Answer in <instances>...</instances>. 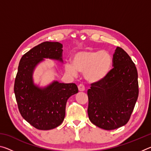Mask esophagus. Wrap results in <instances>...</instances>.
<instances>
[{"mask_svg":"<svg viewBox=\"0 0 151 151\" xmlns=\"http://www.w3.org/2000/svg\"><path fill=\"white\" fill-rule=\"evenodd\" d=\"M78 91H81V92H83L85 90V86H84L83 85H81V84L78 86Z\"/></svg>","mask_w":151,"mask_h":151,"instance_id":"1","label":"esophagus"}]
</instances>
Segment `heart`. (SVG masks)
<instances>
[{
	"mask_svg": "<svg viewBox=\"0 0 151 151\" xmlns=\"http://www.w3.org/2000/svg\"><path fill=\"white\" fill-rule=\"evenodd\" d=\"M112 66V57L106 50H83L73 55L72 63L65 64L66 73L76 75L84 73V78L90 83H98L109 75Z\"/></svg>",
	"mask_w": 151,
	"mask_h": 151,
	"instance_id": "b5f03b06",
	"label": "heart"
}]
</instances>
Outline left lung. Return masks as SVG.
I'll return each instance as SVG.
<instances>
[{
	"instance_id": "left-lung-1",
	"label": "left lung",
	"mask_w": 151,
	"mask_h": 151,
	"mask_svg": "<svg viewBox=\"0 0 151 151\" xmlns=\"http://www.w3.org/2000/svg\"><path fill=\"white\" fill-rule=\"evenodd\" d=\"M112 61L113 68L107 77L91 84L87 91L89 119L108 131L127 123L139 96L137 70L129 55L116 47Z\"/></svg>"
}]
</instances>
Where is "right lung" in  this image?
Instances as JSON below:
<instances>
[{"instance_id":"1","label":"right lung","mask_w":151,"mask_h":151,"mask_svg":"<svg viewBox=\"0 0 151 151\" xmlns=\"http://www.w3.org/2000/svg\"><path fill=\"white\" fill-rule=\"evenodd\" d=\"M62 48L58 42H42L20 60L14 86L15 97L20 114L37 129L50 130L59 126L65 119L67 100L78 92L75 83L55 81L45 87L34 83L35 68L44 58L63 62Z\"/></svg>"}]
</instances>
